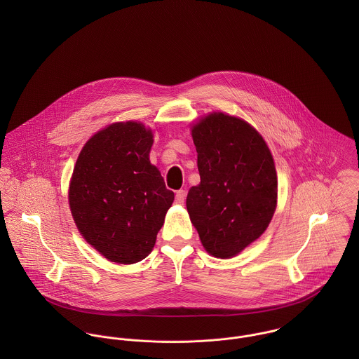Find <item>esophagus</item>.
I'll return each mask as SVG.
<instances>
[{
    "label": "esophagus",
    "mask_w": 359,
    "mask_h": 359,
    "mask_svg": "<svg viewBox=\"0 0 359 359\" xmlns=\"http://www.w3.org/2000/svg\"><path fill=\"white\" fill-rule=\"evenodd\" d=\"M185 198H187V192H185L184 189L177 191V194H175V202H177V203L182 205V203L185 202Z\"/></svg>",
    "instance_id": "esophagus-1"
}]
</instances>
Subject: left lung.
Returning a JSON list of instances; mask_svg holds the SVG:
<instances>
[{
    "mask_svg": "<svg viewBox=\"0 0 359 359\" xmlns=\"http://www.w3.org/2000/svg\"><path fill=\"white\" fill-rule=\"evenodd\" d=\"M201 184L187 208L211 256L229 258L262 235L272 219L278 180L272 154L246 121L212 113L192 128Z\"/></svg>",
    "mask_w": 359,
    "mask_h": 359,
    "instance_id": "8db88e82",
    "label": "left lung"
}]
</instances>
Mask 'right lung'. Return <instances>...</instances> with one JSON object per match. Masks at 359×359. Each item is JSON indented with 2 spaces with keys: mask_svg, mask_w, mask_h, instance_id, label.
<instances>
[{
  "mask_svg": "<svg viewBox=\"0 0 359 359\" xmlns=\"http://www.w3.org/2000/svg\"><path fill=\"white\" fill-rule=\"evenodd\" d=\"M151 130L127 121L109 126L83 148L69 203L84 239L104 258L134 264L154 249L174 192L151 164Z\"/></svg>",
  "mask_w": 359,
  "mask_h": 359,
  "instance_id": "add662e5",
  "label": "right lung"
}]
</instances>
